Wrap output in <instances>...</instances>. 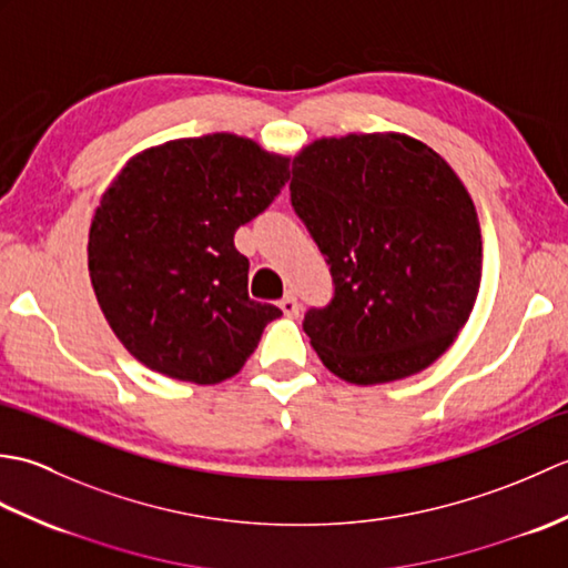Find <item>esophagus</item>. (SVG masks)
I'll list each match as a JSON object with an SVG mask.
<instances>
[{"label":"esophagus","instance_id":"1","mask_svg":"<svg viewBox=\"0 0 568 568\" xmlns=\"http://www.w3.org/2000/svg\"><path fill=\"white\" fill-rule=\"evenodd\" d=\"M277 307L283 310V315L285 317H297L300 315V303H297V297L293 295V293H287L281 303H277Z\"/></svg>","mask_w":568,"mask_h":568}]
</instances>
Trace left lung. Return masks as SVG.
I'll use <instances>...</instances> for the list:
<instances>
[{
  "mask_svg": "<svg viewBox=\"0 0 568 568\" xmlns=\"http://www.w3.org/2000/svg\"><path fill=\"white\" fill-rule=\"evenodd\" d=\"M291 202L334 283L303 322L322 364L356 385L434 364L474 310L484 261L452 165L405 134L320 139L293 159Z\"/></svg>",
  "mask_w": 568,
  "mask_h": 568,
  "instance_id": "1",
  "label": "left lung"
}]
</instances>
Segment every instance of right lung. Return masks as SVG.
<instances>
[{"mask_svg": "<svg viewBox=\"0 0 568 568\" xmlns=\"http://www.w3.org/2000/svg\"><path fill=\"white\" fill-rule=\"evenodd\" d=\"M287 165L251 139L207 134L134 155L106 187L90 226V281L143 366L222 383L283 315L248 297V258L234 234L277 197Z\"/></svg>", "mask_w": 568, "mask_h": 568, "instance_id": "add662e5", "label": "right lung"}]
</instances>
